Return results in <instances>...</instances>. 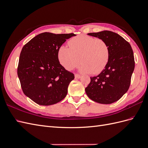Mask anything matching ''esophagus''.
<instances>
[{
    "instance_id": "obj_1",
    "label": "esophagus",
    "mask_w": 148,
    "mask_h": 148,
    "mask_svg": "<svg viewBox=\"0 0 148 148\" xmlns=\"http://www.w3.org/2000/svg\"><path fill=\"white\" fill-rule=\"evenodd\" d=\"M75 78H77V79H79L80 78H81V75H78V74H75Z\"/></svg>"
}]
</instances>
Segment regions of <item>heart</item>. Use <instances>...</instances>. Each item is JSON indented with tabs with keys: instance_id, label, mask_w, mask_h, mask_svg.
Returning <instances> with one entry per match:
<instances>
[{
	"instance_id": "b5f03b06",
	"label": "heart",
	"mask_w": 148,
	"mask_h": 148,
	"mask_svg": "<svg viewBox=\"0 0 148 148\" xmlns=\"http://www.w3.org/2000/svg\"><path fill=\"white\" fill-rule=\"evenodd\" d=\"M68 44L69 48L62 45L57 51L58 60L67 70L77 66L81 61L80 71L98 74L108 63L110 49L104 40L80 34L71 38Z\"/></svg>"
}]
</instances>
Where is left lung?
<instances>
[{"mask_svg": "<svg viewBox=\"0 0 148 148\" xmlns=\"http://www.w3.org/2000/svg\"><path fill=\"white\" fill-rule=\"evenodd\" d=\"M88 34L104 40L110 49V57L104 70L96 77H91L85 91L94 101L112 104L119 100L129 89L135 69L133 50L128 42L112 31H102Z\"/></svg>", "mask_w": 148, "mask_h": 148, "instance_id": "left-lung-1", "label": "left lung"}]
</instances>
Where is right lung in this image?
<instances>
[{
	"mask_svg": "<svg viewBox=\"0 0 148 148\" xmlns=\"http://www.w3.org/2000/svg\"><path fill=\"white\" fill-rule=\"evenodd\" d=\"M73 33L45 32L26 43L20 53L17 69L25 95L36 104L50 106L64 99L74 74L59 63L57 51Z\"/></svg>",
	"mask_w": 148,
	"mask_h": 148,
	"instance_id": "obj_1",
	"label": "right lung"
}]
</instances>
